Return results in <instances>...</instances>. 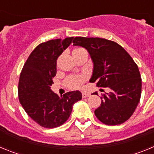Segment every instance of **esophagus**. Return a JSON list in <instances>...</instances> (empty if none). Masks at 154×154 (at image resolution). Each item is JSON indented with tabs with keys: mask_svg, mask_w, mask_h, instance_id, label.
I'll return each instance as SVG.
<instances>
[{
	"mask_svg": "<svg viewBox=\"0 0 154 154\" xmlns=\"http://www.w3.org/2000/svg\"><path fill=\"white\" fill-rule=\"evenodd\" d=\"M90 96V94L87 93V92H82V97L83 98H87Z\"/></svg>",
	"mask_w": 154,
	"mask_h": 154,
	"instance_id": "34e87169",
	"label": "esophagus"
}]
</instances>
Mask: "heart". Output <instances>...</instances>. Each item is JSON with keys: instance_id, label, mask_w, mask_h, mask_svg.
Here are the masks:
<instances>
[{"instance_id": "obj_1", "label": "heart", "mask_w": 154, "mask_h": 154, "mask_svg": "<svg viewBox=\"0 0 154 154\" xmlns=\"http://www.w3.org/2000/svg\"><path fill=\"white\" fill-rule=\"evenodd\" d=\"M75 52H86V51L82 48H77L72 51V53ZM85 79L84 76H71L66 81V84L70 89H79Z\"/></svg>"}]
</instances>
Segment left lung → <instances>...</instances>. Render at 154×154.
Masks as SVG:
<instances>
[{"instance_id": "1", "label": "left lung", "mask_w": 154, "mask_h": 154, "mask_svg": "<svg viewBox=\"0 0 154 154\" xmlns=\"http://www.w3.org/2000/svg\"><path fill=\"white\" fill-rule=\"evenodd\" d=\"M72 43L85 48L90 55L93 71L89 82L110 89L103 94L100 106L95 110L96 117L110 126L126 122L140 99L142 80L137 64L122 46L112 41L76 37Z\"/></svg>"}]
</instances>
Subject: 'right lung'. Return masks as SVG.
Wrapping results in <instances>:
<instances>
[{"instance_id":"obj_1","label":"right lung","mask_w":154,"mask_h":154,"mask_svg":"<svg viewBox=\"0 0 154 154\" xmlns=\"http://www.w3.org/2000/svg\"><path fill=\"white\" fill-rule=\"evenodd\" d=\"M73 37L55 39L38 45L24 65L18 84V97L25 112L38 124L55 128L69 119L73 105L82 99L79 90L59 97L52 92L57 58L69 47Z\"/></svg>"}]
</instances>
